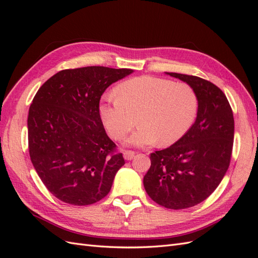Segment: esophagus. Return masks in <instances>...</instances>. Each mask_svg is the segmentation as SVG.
I'll list each match as a JSON object with an SVG mask.
<instances>
[{"label":"esophagus","instance_id":"esophagus-1","mask_svg":"<svg viewBox=\"0 0 258 258\" xmlns=\"http://www.w3.org/2000/svg\"><path fill=\"white\" fill-rule=\"evenodd\" d=\"M135 152L134 151H124V153H123V157H124V159L126 160H131L132 158L135 157Z\"/></svg>","mask_w":258,"mask_h":258}]
</instances>
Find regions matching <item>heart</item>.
<instances>
[{
	"label": "heart",
	"instance_id": "1",
	"mask_svg": "<svg viewBox=\"0 0 258 258\" xmlns=\"http://www.w3.org/2000/svg\"><path fill=\"white\" fill-rule=\"evenodd\" d=\"M116 99L100 104L106 130L121 140L141 123L128 143L148 146L156 142L167 146L184 137L198 112V97L191 86L154 76H139L116 88Z\"/></svg>",
	"mask_w": 258,
	"mask_h": 258
}]
</instances>
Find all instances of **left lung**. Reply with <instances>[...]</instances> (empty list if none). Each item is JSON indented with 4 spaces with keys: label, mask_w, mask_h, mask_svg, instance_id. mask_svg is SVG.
Masks as SVG:
<instances>
[{
    "label": "left lung",
    "mask_w": 258,
    "mask_h": 258,
    "mask_svg": "<svg viewBox=\"0 0 258 258\" xmlns=\"http://www.w3.org/2000/svg\"><path fill=\"white\" fill-rule=\"evenodd\" d=\"M191 86L198 97L196 121L173 145L151 154L143 184L159 206L181 210L206 200L230 163L235 121L224 92L198 76L168 73Z\"/></svg>",
    "instance_id": "obj_1"
}]
</instances>
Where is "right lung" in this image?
<instances>
[{
    "label": "right lung",
    "instance_id": "1",
    "mask_svg": "<svg viewBox=\"0 0 258 258\" xmlns=\"http://www.w3.org/2000/svg\"><path fill=\"white\" fill-rule=\"evenodd\" d=\"M132 72L62 70L37 90L28 116L30 158L46 188L66 204L88 206L104 198L124 165L104 130L99 104L108 86Z\"/></svg>",
    "mask_w": 258,
    "mask_h": 258
}]
</instances>
